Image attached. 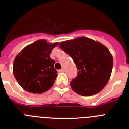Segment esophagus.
I'll return each instance as SVG.
<instances>
[{
	"mask_svg": "<svg viewBox=\"0 0 129 129\" xmlns=\"http://www.w3.org/2000/svg\"><path fill=\"white\" fill-rule=\"evenodd\" d=\"M60 72H64V68H61V70H59Z\"/></svg>",
	"mask_w": 129,
	"mask_h": 129,
	"instance_id": "1",
	"label": "esophagus"
}]
</instances>
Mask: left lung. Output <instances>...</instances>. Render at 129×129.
Returning <instances> with one entry per match:
<instances>
[{"mask_svg": "<svg viewBox=\"0 0 129 129\" xmlns=\"http://www.w3.org/2000/svg\"><path fill=\"white\" fill-rule=\"evenodd\" d=\"M60 48L72 58L78 72L70 82L76 93L83 96L98 94L111 75L113 58L106 46L85 37L63 41Z\"/></svg>", "mask_w": 129, "mask_h": 129, "instance_id": "1", "label": "left lung"}]
</instances>
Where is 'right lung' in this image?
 I'll return each instance as SVG.
<instances>
[{"label": "right lung", "mask_w": 129, "mask_h": 129, "mask_svg": "<svg viewBox=\"0 0 129 129\" xmlns=\"http://www.w3.org/2000/svg\"><path fill=\"white\" fill-rule=\"evenodd\" d=\"M58 43H47L41 39L26 46L16 56L13 62V75L24 90L42 94L54 84L57 71L55 61L50 57Z\"/></svg>", "instance_id": "1"}]
</instances>
